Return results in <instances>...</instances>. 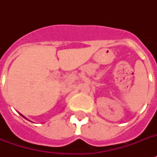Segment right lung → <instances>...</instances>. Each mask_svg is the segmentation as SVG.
<instances>
[{
  "instance_id": "add662e5",
  "label": "right lung",
  "mask_w": 157,
  "mask_h": 157,
  "mask_svg": "<svg viewBox=\"0 0 157 157\" xmlns=\"http://www.w3.org/2000/svg\"><path fill=\"white\" fill-rule=\"evenodd\" d=\"M20 115H21V116H22V117H23V115H22V114H20ZM24 118H25V119H27L26 117H24Z\"/></svg>"
}]
</instances>
